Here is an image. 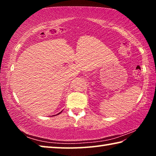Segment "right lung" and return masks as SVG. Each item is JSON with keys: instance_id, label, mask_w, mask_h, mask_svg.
<instances>
[{"instance_id": "right-lung-1", "label": "right lung", "mask_w": 156, "mask_h": 156, "mask_svg": "<svg viewBox=\"0 0 156 156\" xmlns=\"http://www.w3.org/2000/svg\"><path fill=\"white\" fill-rule=\"evenodd\" d=\"M61 112H60V113H58V114H60V113H61ZM58 114H57V115H58Z\"/></svg>"}]
</instances>
